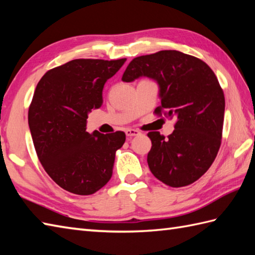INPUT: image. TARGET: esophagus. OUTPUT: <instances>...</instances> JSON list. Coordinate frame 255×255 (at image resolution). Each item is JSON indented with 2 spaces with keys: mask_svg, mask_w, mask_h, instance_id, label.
Masks as SVG:
<instances>
[{
  "mask_svg": "<svg viewBox=\"0 0 255 255\" xmlns=\"http://www.w3.org/2000/svg\"><path fill=\"white\" fill-rule=\"evenodd\" d=\"M125 132H126L127 137H134V136H138V134H140V131L136 130V129H127Z\"/></svg>",
  "mask_w": 255,
  "mask_h": 255,
  "instance_id": "1",
  "label": "esophagus"
}]
</instances>
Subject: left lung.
<instances>
[{"instance_id":"obj_1","label":"left lung","mask_w":255,"mask_h":255,"mask_svg":"<svg viewBox=\"0 0 255 255\" xmlns=\"http://www.w3.org/2000/svg\"><path fill=\"white\" fill-rule=\"evenodd\" d=\"M140 77L155 80L161 105L156 116L175 118L174 131L165 138L150 131L152 147L148 165L152 174L171 187L197 181L213 164L221 144L225 95L213 70L200 59L176 50H162L132 59L124 82Z\"/></svg>"}]
</instances>
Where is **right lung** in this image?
I'll list each match as a JSON object with an SVG mask.
<instances>
[{
	"label": "right lung",
	"instance_id": "1",
	"mask_svg": "<svg viewBox=\"0 0 255 255\" xmlns=\"http://www.w3.org/2000/svg\"><path fill=\"white\" fill-rule=\"evenodd\" d=\"M118 60L75 59L40 79L28 110L35 150L47 174L77 195H92L113 174L124 131H86L88 114L103 104V88L123 64Z\"/></svg>",
	"mask_w": 255,
	"mask_h": 255
}]
</instances>
